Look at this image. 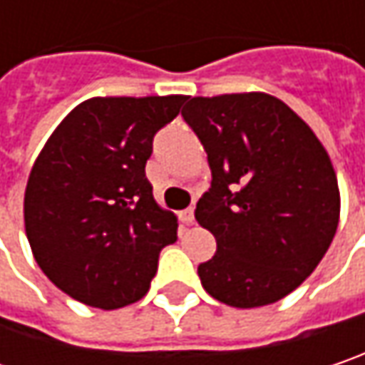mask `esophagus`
I'll return each mask as SVG.
<instances>
[{
  "label": "esophagus",
  "instance_id": "34e87169",
  "mask_svg": "<svg viewBox=\"0 0 365 365\" xmlns=\"http://www.w3.org/2000/svg\"><path fill=\"white\" fill-rule=\"evenodd\" d=\"M180 220L185 222V224H193V220H195V210L193 207H187L185 212H180Z\"/></svg>",
  "mask_w": 365,
  "mask_h": 365
}]
</instances>
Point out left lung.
I'll use <instances>...</instances> for the list:
<instances>
[{
    "instance_id": "1",
    "label": "left lung",
    "mask_w": 365,
    "mask_h": 365,
    "mask_svg": "<svg viewBox=\"0 0 365 365\" xmlns=\"http://www.w3.org/2000/svg\"><path fill=\"white\" fill-rule=\"evenodd\" d=\"M212 187L195 218L216 237L199 264L203 289L232 307L287 297L316 270L339 226L336 174L314 130L266 93L189 97Z\"/></svg>"
}]
</instances>
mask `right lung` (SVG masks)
I'll return each mask as SVG.
<instances>
[{
    "label": "right lung",
    "instance_id": "right-lung-1",
    "mask_svg": "<svg viewBox=\"0 0 365 365\" xmlns=\"http://www.w3.org/2000/svg\"><path fill=\"white\" fill-rule=\"evenodd\" d=\"M185 95L93 97L53 130L31 170L24 228L43 274L72 299L118 309L149 291L176 216L153 199L145 164Z\"/></svg>",
    "mask_w": 365,
    "mask_h": 365
}]
</instances>
